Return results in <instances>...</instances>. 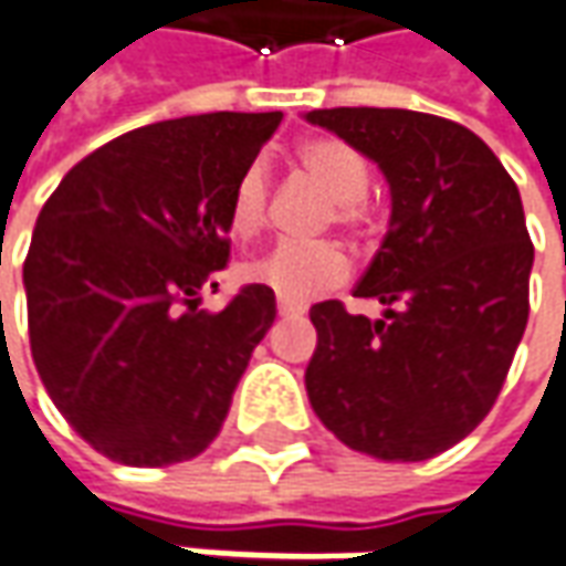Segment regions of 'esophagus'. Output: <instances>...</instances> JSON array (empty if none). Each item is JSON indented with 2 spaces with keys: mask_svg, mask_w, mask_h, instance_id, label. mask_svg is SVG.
Segmentation results:
<instances>
[{
  "mask_svg": "<svg viewBox=\"0 0 566 566\" xmlns=\"http://www.w3.org/2000/svg\"><path fill=\"white\" fill-rule=\"evenodd\" d=\"M279 315H282V318H294V315H303V310H300V306H291V303H279Z\"/></svg>",
  "mask_w": 566,
  "mask_h": 566,
  "instance_id": "1",
  "label": "esophagus"
}]
</instances>
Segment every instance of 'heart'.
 Wrapping results in <instances>:
<instances>
[{
    "mask_svg": "<svg viewBox=\"0 0 566 566\" xmlns=\"http://www.w3.org/2000/svg\"><path fill=\"white\" fill-rule=\"evenodd\" d=\"M300 167L334 201L332 213L340 226L363 222V198L368 170L363 157L337 138H310L297 148ZM269 172L263 160H253L238 176L229 201V229L238 238H253L266 222ZM248 282L269 287L282 303L303 306L318 294L347 282L349 263L337 244H294L282 241L244 269Z\"/></svg>",
    "mask_w": 566,
    "mask_h": 566,
    "instance_id": "b5f03b06",
    "label": "heart"
}]
</instances>
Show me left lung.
Returning <instances> with one entry per match:
<instances>
[{
    "label": "left lung",
    "mask_w": 566,
    "mask_h": 566,
    "mask_svg": "<svg viewBox=\"0 0 566 566\" xmlns=\"http://www.w3.org/2000/svg\"><path fill=\"white\" fill-rule=\"evenodd\" d=\"M303 120L378 164L390 222L353 297L325 300L306 394L318 421L356 452L424 461L493 409L530 315L533 244L524 203L486 142L461 123L402 107H325Z\"/></svg>",
    "instance_id": "obj_1"
}]
</instances>
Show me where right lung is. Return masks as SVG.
Returning a JSON list of instances; mask_svg holds the SVG:
<instances>
[{"mask_svg": "<svg viewBox=\"0 0 566 566\" xmlns=\"http://www.w3.org/2000/svg\"><path fill=\"white\" fill-rule=\"evenodd\" d=\"M282 117L142 126L83 157L42 207L24 260L30 353L57 412L111 461L201 455L275 322L260 284L219 313L201 294L229 260L234 182Z\"/></svg>", "mask_w": 566, "mask_h": 566, "instance_id": "add662e5", "label": "right lung"}]
</instances>
